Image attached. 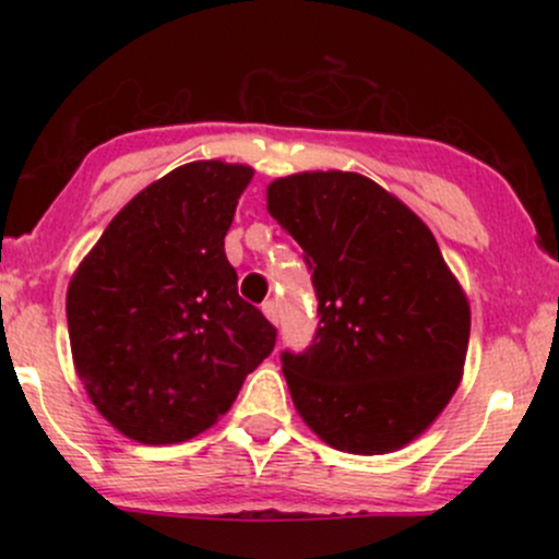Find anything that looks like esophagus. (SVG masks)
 Listing matches in <instances>:
<instances>
[{
  "label": "esophagus",
  "mask_w": 559,
  "mask_h": 559,
  "mask_svg": "<svg viewBox=\"0 0 559 559\" xmlns=\"http://www.w3.org/2000/svg\"><path fill=\"white\" fill-rule=\"evenodd\" d=\"M262 312H265V318L271 320V323H278V305H275L273 299L262 305Z\"/></svg>",
  "instance_id": "1"
}]
</instances>
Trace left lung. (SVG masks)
<instances>
[{
	"label": "left lung",
	"mask_w": 559,
	"mask_h": 559,
	"mask_svg": "<svg viewBox=\"0 0 559 559\" xmlns=\"http://www.w3.org/2000/svg\"><path fill=\"white\" fill-rule=\"evenodd\" d=\"M267 213L305 249L318 331L284 352L301 420L325 444L386 454L426 431L463 378L471 305L426 223L360 173H294Z\"/></svg>",
	"instance_id": "obj_1"
}]
</instances>
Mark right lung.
<instances>
[{
    "mask_svg": "<svg viewBox=\"0 0 559 559\" xmlns=\"http://www.w3.org/2000/svg\"><path fill=\"white\" fill-rule=\"evenodd\" d=\"M249 165L199 159L139 191L68 286L75 373L128 439L178 444L215 426L275 329L236 288L226 234Z\"/></svg>",
    "mask_w": 559,
    "mask_h": 559,
    "instance_id": "right-lung-1",
    "label": "right lung"
}]
</instances>
